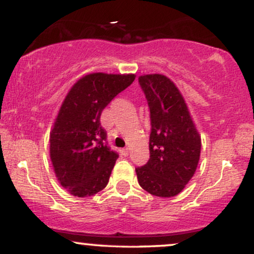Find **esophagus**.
I'll return each mask as SVG.
<instances>
[{
	"instance_id": "obj_1",
	"label": "esophagus",
	"mask_w": 254,
	"mask_h": 254,
	"mask_svg": "<svg viewBox=\"0 0 254 254\" xmlns=\"http://www.w3.org/2000/svg\"><path fill=\"white\" fill-rule=\"evenodd\" d=\"M129 150L130 149L129 148H125V149H122L121 150V154L123 155V156H127V155H129Z\"/></svg>"
}]
</instances>
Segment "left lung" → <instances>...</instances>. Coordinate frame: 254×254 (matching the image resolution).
Wrapping results in <instances>:
<instances>
[{
  "mask_svg": "<svg viewBox=\"0 0 254 254\" xmlns=\"http://www.w3.org/2000/svg\"><path fill=\"white\" fill-rule=\"evenodd\" d=\"M139 86L150 110V158L137 167L139 186L151 195L172 197L181 193L196 170L201 138L185 99L174 82L162 74L140 75Z\"/></svg>",
  "mask_w": 254,
  "mask_h": 254,
  "instance_id": "1",
  "label": "left lung"
}]
</instances>
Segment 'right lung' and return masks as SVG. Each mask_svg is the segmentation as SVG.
<instances>
[{
	"label": "right lung",
	"instance_id": "1",
	"mask_svg": "<svg viewBox=\"0 0 254 254\" xmlns=\"http://www.w3.org/2000/svg\"><path fill=\"white\" fill-rule=\"evenodd\" d=\"M135 78L92 73L75 82L64 100L51 132L50 151L60 185L74 196H91L108 185L118 154L108 145L100 115Z\"/></svg>",
	"mask_w": 254,
	"mask_h": 254
}]
</instances>
